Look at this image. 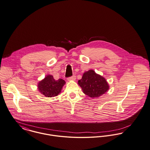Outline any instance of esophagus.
<instances>
[{
    "mask_svg": "<svg viewBox=\"0 0 150 150\" xmlns=\"http://www.w3.org/2000/svg\"><path fill=\"white\" fill-rule=\"evenodd\" d=\"M75 79H76V76H75V75H73V76H71V77H69V78H67V80H68L69 81H70V80H75Z\"/></svg>",
    "mask_w": 150,
    "mask_h": 150,
    "instance_id": "1",
    "label": "esophagus"
}]
</instances>
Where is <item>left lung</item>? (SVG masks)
<instances>
[{
	"mask_svg": "<svg viewBox=\"0 0 150 150\" xmlns=\"http://www.w3.org/2000/svg\"><path fill=\"white\" fill-rule=\"evenodd\" d=\"M78 84L86 95L93 98L104 94L109 87L105 79L92 70L84 73Z\"/></svg>",
	"mask_w": 150,
	"mask_h": 150,
	"instance_id": "obj_1",
	"label": "left lung"
}]
</instances>
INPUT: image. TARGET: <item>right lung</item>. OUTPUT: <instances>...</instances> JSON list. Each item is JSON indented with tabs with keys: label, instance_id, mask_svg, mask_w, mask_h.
Here are the masks:
<instances>
[{
	"label": "right lung",
	"instance_id": "right-lung-1",
	"mask_svg": "<svg viewBox=\"0 0 150 150\" xmlns=\"http://www.w3.org/2000/svg\"><path fill=\"white\" fill-rule=\"evenodd\" d=\"M65 81L62 79L55 80L52 75H47L45 79L39 82L38 88L39 91L46 97L57 96L62 89Z\"/></svg>",
	"mask_w": 150,
	"mask_h": 150
}]
</instances>
